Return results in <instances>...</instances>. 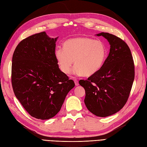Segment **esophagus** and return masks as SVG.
Returning <instances> with one entry per match:
<instances>
[{
	"instance_id": "34e87169",
	"label": "esophagus",
	"mask_w": 147,
	"mask_h": 147,
	"mask_svg": "<svg viewBox=\"0 0 147 147\" xmlns=\"http://www.w3.org/2000/svg\"><path fill=\"white\" fill-rule=\"evenodd\" d=\"M74 82H75V85H76V86H78V85H79V83H78V80L75 78V79H74Z\"/></svg>"
}]
</instances>
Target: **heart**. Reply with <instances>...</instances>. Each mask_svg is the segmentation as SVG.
I'll list each match as a JSON object with an SVG mask.
<instances>
[{
    "instance_id": "obj_1",
    "label": "heart",
    "mask_w": 147,
    "mask_h": 147,
    "mask_svg": "<svg viewBox=\"0 0 147 147\" xmlns=\"http://www.w3.org/2000/svg\"><path fill=\"white\" fill-rule=\"evenodd\" d=\"M55 56L61 70L68 74L74 63L72 72L90 77L102 68L107 57V49L100 40L88 37L69 38L63 43V48H57Z\"/></svg>"
}]
</instances>
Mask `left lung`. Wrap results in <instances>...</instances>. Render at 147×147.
Masks as SVG:
<instances>
[{"label":"left lung","mask_w":147,"mask_h":147,"mask_svg":"<svg viewBox=\"0 0 147 147\" xmlns=\"http://www.w3.org/2000/svg\"><path fill=\"white\" fill-rule=\"evenodd\" d=\"M107 40L110 52L102 68L79 84L85 90V104L100 117L118 112L126 104L134 80V64L129 48L120 38L106 32L96 34Z\"/></svg>","instance_id":"obj_1"}]
</instances>
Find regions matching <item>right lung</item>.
Masks as SVG:
<instances>
[{
  "label": "right lung",
  "instance_id": "add662e5",
  "mask_svg": "<svg viewBox=\"0 0 147 147\" xmlns=\"http://www.w3.org/2000/svg\"><path fill=\"white\" fill-rule=\"evenodd\" d=\"M57 38L48 37L45 32L35 34L23 40L13 53V91L24 109L37 119L55 117L75 86L57 64L55 56Z\"/></svg>",
  "mask_w": 147,
  "mask_h": 147
}]
</instances>
